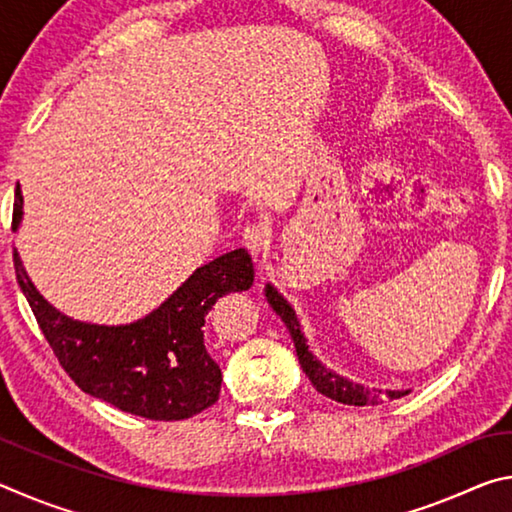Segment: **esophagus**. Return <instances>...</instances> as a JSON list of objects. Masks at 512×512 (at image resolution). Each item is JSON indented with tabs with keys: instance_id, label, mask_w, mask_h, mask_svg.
I'll return each mask as SVG.
<instances>
[{
	"instance_id": "1",
	"label": "esophagus",
	"mask_w": 512,
	"mask_h": 512,
	"mask_svg": "<svg viewBox=\"0 0 512 512\" xmlns=\"http://www.w3.org/2000/svg\"><path fill=\"white\" fill-rule=\"evenodd\" d=\"M241 244L250 250V255H264L271 244V232L262 223H250L241 232Z\"/></svg>"
}]
</instances>
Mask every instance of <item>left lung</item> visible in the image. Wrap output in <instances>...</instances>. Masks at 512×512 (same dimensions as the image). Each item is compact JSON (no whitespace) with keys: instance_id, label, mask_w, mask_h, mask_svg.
Segmentation results:
<instances>
[{"instance_id":"8db88e82","label":"left lung","mask_w":512,"mask_h":512,"mask_svg":"<svg viewBox=\"0 0 512 512\" xmlns=\"http://www.w3.org/2000/svg\"><path fill=\"white\" fill-rule=\"evenodd\" d=\"M266 300L268 305L275 309V314L284 320V325L289 327V334L293 343H296V352H298V361L305 375L311 379V384L316 386L318 393H323L325 397L341 404H352V406H375L381 404L384 400H400L406 393L404 391H388V393H377V391H368L359 384H354L350 379H343L336 372L327 370L323 363L314 359V354L309 352L305 345V336L300 332L296 311L291 309V305L284 300L280 293H277L271 284L266 287Z\"/></svg>"}]
</instances>
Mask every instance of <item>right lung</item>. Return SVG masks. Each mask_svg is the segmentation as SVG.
Segmentation results:
<instances>
[{
	"label": "right lung",
	"mask_w": 512,
	"mask_h": 512,
	"mask_svg": "<svg viewBox=\"0 0 512 512\" xmlns=\"http://www.w3.org/2000/svg\"><path fill=\"white\" fill-rule=\"evenodd\" d=\"M22 219L15 189L13 230ZM17 282L60 366L83 393L149 420H187L219 400L221 368L205 348L203 325L214 302L253 284L244 248L194 271L173 296L131 325L79 323L60 314L33 287L13 248Z\"/></svg>",
	"instance_id": "add662e5"
}]
</instances>
